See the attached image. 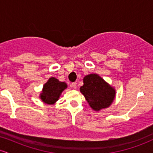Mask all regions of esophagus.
Masks as SVG:
<instances>
[{
	"label": "esophagus",
	"mask_w": 153,
	"mask_h": 153,
	"mask_svg": "<svg viewBox=\"0 0 153 153\" xmlns=\"http://www.w3.org/2000/svg\"><path fill=\"white\" fill-rule=\"evenodd\" d=\"M71 86L73 88H75V89H76V88H77V83L75 82H73V83L71 84Z\"/></svg>",
	"instance_id": "obj_1"
}]
</instances>
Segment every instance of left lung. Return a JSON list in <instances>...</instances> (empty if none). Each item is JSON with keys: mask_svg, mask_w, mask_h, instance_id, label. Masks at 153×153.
Wrapping results in <instances>:
<instances>
[{"mask_svg": "<svg viewBox=\"0 0 153 153\" xmlns=\"http://www.w3.org/2000/svg\"><path fill=\"white\" fill-rule=\"evenodd\" d=\"M80 92L85 96L91 108L99 111L108 107L113 102L115 91L97 74L88 75L83 78Z\"/></svg>", "mask_w": 153, "mask_h": 153, "instance_id": "8db88e82", "label": "left lung"}]
</instances>
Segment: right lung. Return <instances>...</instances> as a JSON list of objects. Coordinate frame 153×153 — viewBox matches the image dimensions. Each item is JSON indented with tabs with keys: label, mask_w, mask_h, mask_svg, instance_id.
<instances>
[{
	"label": "right lung",
	"mask_w": 153,
	"mask_h": 153,
	"mask_svg": "<svg viewBox=\"0 0 153 153\" xmlns=\"http://www.w3.org/2000/svg\"><path fill=\"white\" fill-rule=\"evenodd\" d=\"M66 88L67 84L65 82L59 81L54 78H51L44 85L43 91L40 98L45 103L52 104L58 100L61 93Z\"/></svg>",
	"instance_id": "obj_1"
}]
</instances>
